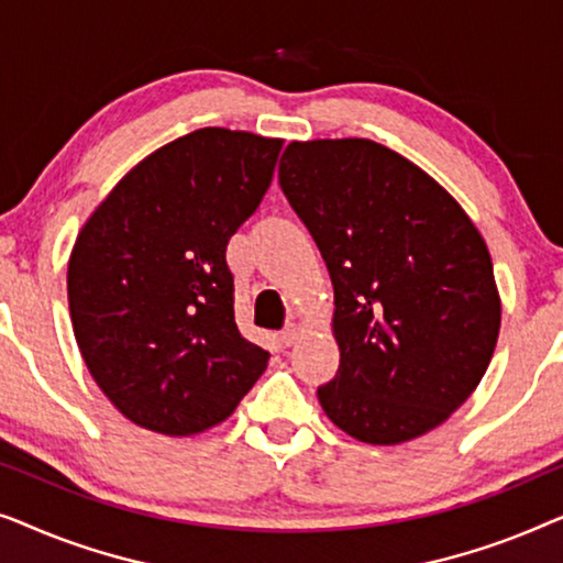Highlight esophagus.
Instances as JSON below:
<instances>
[{"label": "esophagus", "instance_id": "obj_1", "mask_svg": "<svg viewBox=\"0 0 563 563\" xmlns=\"http://www.w3.org/2000/svg\"><path fill=\"white\" fill-rule=\"evenodd\" d=\"M299 335H302V328H299L297 322H289V325L282 330L279 341H282L284 345H291V343H297V338H299Z\"/></svg>", "mask_w": 563, "mask_h": 563}]
</instances>
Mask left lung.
Segmentation results:
<instances>
[{"mask_svg":"<svg viewBox=\"0 0 563 563\" xmlns=\"http://www.w3.org/2000/svg\"><path fill=\"white\" fill-rule=\"evenodd\" d=\"M279 184L325 258L338 376L318 389L343 433L426 435L487 372L503 302L487 243L456 199L366 137L291 141Z\"/></svg>","mask_w":563,"mask_h":563,"instance_id":"1","label":"left lung"}]
</instances>
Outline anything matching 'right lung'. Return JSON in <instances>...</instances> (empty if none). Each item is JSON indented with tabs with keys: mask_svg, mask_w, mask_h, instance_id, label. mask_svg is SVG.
I'll list each match as a JSON object with an SVG mask.
<instances>
[{
	"mask_svg": "<svg viewBox=\"0 0 563 563\" xmlns=\"http://www.w3.org/2000/svg\"><path fill=\"white\" fill-rule=\"evenodd\" d=\"M282 143L228 128L176 137L130 168L76 235V343L135 426L202 433L266 372L268 353L235 325L225 249L264 199Z\"/></svg>",
	"mask_w": 563,
	"mask_h": 563,
	"instance_id": "add662e5",
	"label": "right lung"
}]
</instances>
